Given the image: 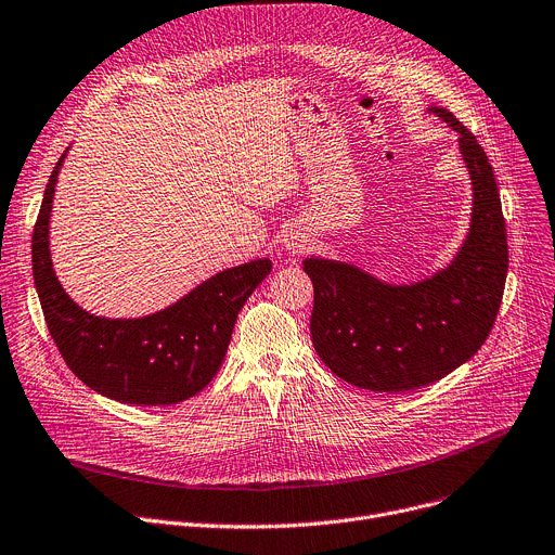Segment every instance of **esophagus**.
<instances>
[{
    "label": "esophagus",
    "instance_id": "esophagus-1",
    "mask_svg": "<svg viewBox=\"0 0 555 555\" xmlns=\"http://www.w3.org/2000/svg\"><path fill=\"white\" fill-rule=\"evenodd\" d=\"M310 245V236L306 234V230L297 228V230H289L285 236H283V243H281V249L285 254H301L306 247Z\"/></svg>",
    "mask_w": 555,
    "mask_h": 555
}]
</instances>
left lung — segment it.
<instances>
[{"label": "left lung", "mask_w": 555, "mask_h": 555, "mask_svg": "<svg viewBox=\"0 0 555 555\" xmlns=\"http://www.w3.org/2000/svg\"><path fill=\"white\" fill-rule=\"evenodd\" d=\"M426 111L457 131L470 176V225L453 261L413 283L382 281L335 258L304 261L314 285V350L365 390H415L453 373L487 341L504 294L508 247L493 167L449 108Z\"/></svg>", "instance_id": "left-lung-1"}]
</instances>
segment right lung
I'll use <instances>...</instances> for the list:
<instances>
[{"instance_id": "add662e5", "label": "right lung", "mask_w": 555, "mask_h": 555, "mask_svg": "<svg viewBox=\"0 0 555 555\" xmlns=\"http://www.w3.org/2000/svg\"><path fill=\"white\" fill-rule=\"evenodd\" d=\"M57 160L33 230V279L51 337L70 373L102 397L169 405L198 395L225 359L236 317L272 272L270 258L216 272L176 304L129 319L98 317L62 287L51 258V211Z\"/></svg>"}]
</instances>
